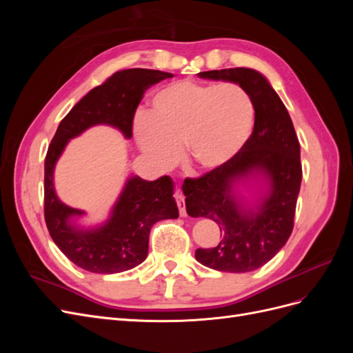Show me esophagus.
Returning a JSON list of instances; mask_svg holds the SVG:
<instances>
[{
	"label": "esophagus",
	"mask_w": 353,
	"mask_h": 353,
	"mask_svg": "<svg viewBox=\"0 0 353 353\" xmlns=\"http://www.w3.org/2000/svg\"><path fill=\"white\" fill-rule=\"evenodd\" d=\"M175 200H176V205H178V209H179V215H181V216H187L185 199H184L183 194L179 193V191H176V193H175Z\"/></svg>",
	"instance_id": "1"
}]
</instances>
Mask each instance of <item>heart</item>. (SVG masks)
<instances>
[{
    "mask_svg": "<svg viewBox=\"0 0 353 353\" xmlns=\"http://www.w3.org/2000/svg\"><path fill=\"white\" fill-rule=\"evenodd\" d=\"M253 123V101L240 85L179 81L153 95L152 112H138L132 130L154 168L174 166L184 144L191 166L213 172L240 154Z\"/></svg>",
    "mask_w": 353,
    "mask_h": 353,
    "instance_id": "1",
    "label": "heart"
}]
</instances>
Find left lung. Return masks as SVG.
<instances>
[{"label":"left lung","mask_w":353,"mask_h":353,"mask_svg":"<svg viewBox=\"0 0 353 353\" xmlns=\"http://www.w3.org/2000/svg\"><path fill=\"white\" fill-rule=\"evenodd\" d=\"M199 77L240 85L254 108L248 144L231 163L197 179H185V209L218 223L221 240L197 249L196 259L222 272H250L270 262L293 231L302 183L301 144L292 117L263 74L249 68L200 72ZM240 188H258L248 199Z\"/></svg>","instance_id":"obj_1"}]
</instances>
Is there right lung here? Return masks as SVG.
Returning a JSON list of instances; mask_svg holds the SVG:
<instances>
[{
    "label": "right lung",
    "instance_id": "obj_1",
    "mask_svg": "<svg viewBox=\"0 0 353 353\" xmlns=\"http://www.w3.org/2000/svg\"><path fill=\"white\" fill-rule=\"evenodd\" d=\"M172 73L152 69L116 72L73 105L57 128L46 157L44 215L52 241L79 268L95 274H117L145 261L148 236L157 221L176 219L174 183L168 175L145 181L131 175L114 201L109 218L94 227H83L85 215L63 203L54 188L57 160L74 137L95 125H108L130 140L135 110L152 85L172 78Z\"/></svg>",
    "mask_w": 353,
    "mask_h": 353
}]
</instances>
